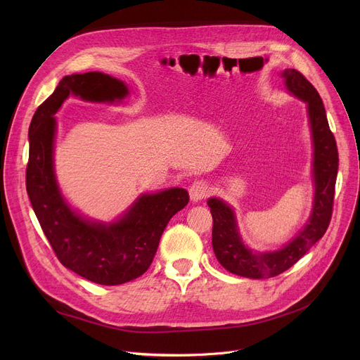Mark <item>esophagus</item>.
Here are the masks:
<instances>
[{
    "instance_id": "34e87169",
    "label": "esophagus",
    "mask_w": 360,
    "mask_h": 360,
    "mask_svg": "<svg viewBox=\"0 0 360 360\" xmlns=\"http://www.w3.org/2000/svg\"><path fill=\"white\" fill-rule=\"evenodd\" d=\"M210 191H212V188H210V185L207 184L205 181H202V179L194 181L193 185L190 186V198H191V201H194V202L201 201V200H204L205 197L210 195Z\"/></svg>"
}]
</instances>
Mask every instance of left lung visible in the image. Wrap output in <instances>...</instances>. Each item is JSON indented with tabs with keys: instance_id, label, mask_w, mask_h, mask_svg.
Wrapping results in <instances>:
<instances>
[{
	"instance_id": "8db88e82",
	"label": "left lung",
	"mask_w": 360,
	"mask_h": 360,
	"mask_svg": "<svg viewBox=\"0 0 360 360\" xmlns=\"http://www.w3.org/2000/svg\"><path fill=\"white\" fill-rule=\"evenodd\" d=\"M288 91L308 106V118L314 143L315 197L312 213L305 228L285 247L270 252H252L245 247L236 226L235 213L220 198L207 201L213 216V251L221 266L248 278H270L289 270L304 257L314 243L324 236L333 214L334 190L338 169L335 139L328 125L326 108L316 89L295 68L281 72Z\"/></svg>"
}]
</instances>
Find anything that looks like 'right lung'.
<instances>
[{
    "label": "right lung",
    "mask_w": 360,
    "mask_h": 360,
    "mask_svg": "<svg viewBox=\"0 0 360 360\" xmlns=\"http://www.w3.org/2000/svg\"><path fill=\"white\" fill-rule=\"evenodd\" d=\"M75 94L90 102H115L128 94L124 82L90 71L71 74L37 108L29 127L26 188L33 212L63 266L105 286H117L144 274L169 220L190 201L184 188L144 194L117 221L83 219L65 202L53 172V113Z\"/></svg>",
    "instance_id": "1"
}]
</instances>
